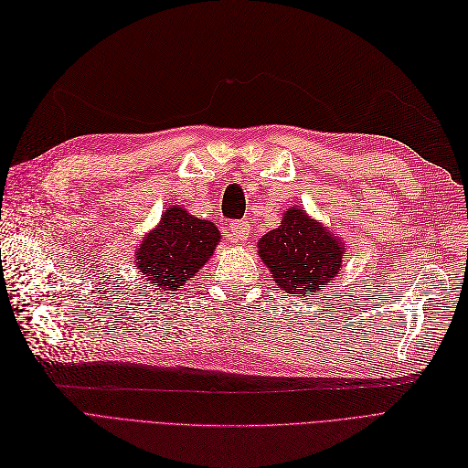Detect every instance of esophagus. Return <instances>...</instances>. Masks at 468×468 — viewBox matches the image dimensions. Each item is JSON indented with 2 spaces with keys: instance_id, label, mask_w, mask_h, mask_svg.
<instances>
[{
  "instance_id": "1",
  "label": "esophagus",
  "mask_w": 468,
  "mask_h": 468,
  "mask_svg": "<svg viewBox=\"0 0 468 468\" xmlns=\"http://www.w3.org/2000/svg\"><path fill=\"white\" fill-rule=\"evenodd\" d=\"M250 236V222L248 220H232L229 227V238L234 241H243Z\"/></svg>"
}]
</instances>
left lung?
Returning <instances> with one entry per match:
<instances>
[{"label":"left lung","mask_w":468,"mask_h":468,"mask_svg":"<svg viewBox=\"0 0 468 468\" xmlns=\"http://www.w3.org/2000/svg\"><path fill=\"white\" fill-rule=\"evenodd\" d=\"M259 257L276 285L292 297H310L333 285L346 246L303 209L289 207L276 230L259 239Z\"/></svg>","instance_id":"left-lung-1"}]
</instances>
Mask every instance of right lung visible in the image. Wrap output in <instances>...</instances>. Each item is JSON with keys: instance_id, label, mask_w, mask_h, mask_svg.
<instances>
[{"instance_id": "add662e5", "label": "right lung", "mask_w": 468, "mask_h": 468, "mask_svg": "<svg viewBox=\"0 0 468 468\" xmlns=\"http://www.w3.org/2000/svg\"><path fill=\"white\" fill-rule=\"evenodd\" d=\"M218 241L220 234L213 222L171 206L137 248V269L160 292H176L204 269Z\"/></svg>"}]
</instances>
